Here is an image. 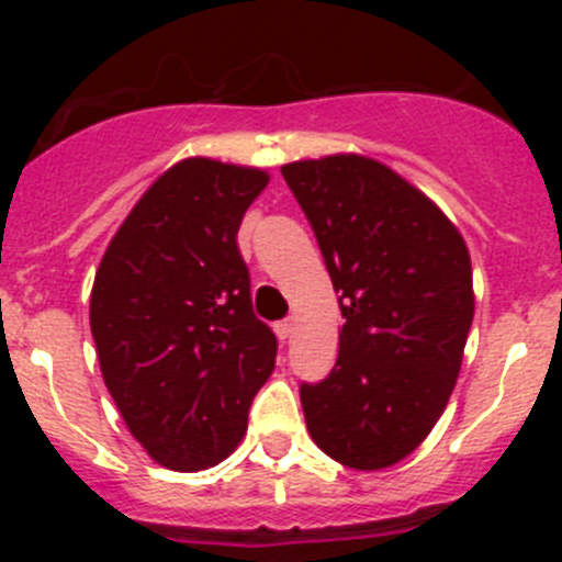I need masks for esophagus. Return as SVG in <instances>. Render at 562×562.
<instances>
[{
	"label": "esophagus",
	"mask_w": 562,
	"mask_h": 562,
	"mask_svg": "<svg viewBox=\"0 0 562 562\" xmlns=\"http://www.w3.org/2000/svg\"><path fill=\"white\" fill-rule=\"evenodd\" d=\"M274 331H277V337H280V339H288L293 334V321L274 323Z\"/></svg>",
	"instance_id": "34e87169"
}]
</instances>
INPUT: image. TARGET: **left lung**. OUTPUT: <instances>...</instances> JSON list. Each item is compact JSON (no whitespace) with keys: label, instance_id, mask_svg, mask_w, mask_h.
Masks as SVG:
<instances>
[{"label":"left lung","instance_id":"1","mask_svg":"<svg viewBox=\"0 0 562 562\" xmlns=\"http://www.w3.org/2000/svg\"><path fill=\"white\" fill-rule=\"evenodd\" d=\"M339 291L331 375L302 383L317 449L353 470H383L443 416L473 323V269L432 198L364 155L282 166Z\"/></svg>","mask_w":562,"mask_h":562}]
</instances>
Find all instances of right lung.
<instances>
[{"label": "right lung", "instance_id": "right-lung-1", "mask_svg": "<svg viewBox=\"0 0 562 562\" xmlns=\"http://www.w3.org/2000/svg\"><path fill=\"white\" fill-rule=\"evenodd\" d=\"M260 168L187 157L140 195L94 274L89 326L124 424L157 464L214 468L247 432L277 337L252 313L236 234Z\"/></svg>", "mask_w": 562, "mask_h": 562}]
</instances>
